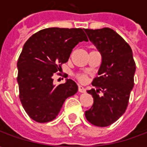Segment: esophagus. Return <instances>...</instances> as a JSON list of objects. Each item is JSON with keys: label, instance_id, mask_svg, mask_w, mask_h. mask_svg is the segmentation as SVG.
I'll list each match as a JSON object with an SVG mask.
<instances>
[{"label": "esophagus", "instance_id": "esophagus-1", "mask_svg": "<svg viewBox=\"0 0 147 147\" xmlns=\"http://www.w3.org/2000/svg\"><path fill=\"white\" fill-rule=\"evenodd\" d=\"M78 90H79V92L80 93H85L86 92V89L83 87V86H79V87H78Z\"/></svg>", "mask_w": 147, "mask_h": 147}]
</instances>
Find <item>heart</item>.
I'll return each instance as SVG.
<instances>
[{"mask_svg": "<svg viewBox=\"0 0 147 147\" xmlns=\"http://www.w3.org/2000/svg\"><path fill=\"white\" fill-rule=\"evenodd\" d=\"M76 77L80 83H85L87 80V76L86 74H76Z\"/></svg>", "mask_w": 147, "mask_h": 147, "instance_id": "heart-1", "label": "heart"}]
</instances>
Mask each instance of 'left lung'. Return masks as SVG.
I'll list each match as a JSON object with an SVG mask.
<instances>
[{"label":"left lung","instance_id":"obj_1","mask_svg":"<svg viewBox=\"0 0 147 147\" xmlns=\"http://www.w3.org/2000/svg\"><path fill=\"white\" fill-rule=\"evenodd\" d=\"M84 30L102 59L98 76L92 82L96 90H87L94 98V104L85 116L94 126L107 127L126 111L134 86L136 63L130 45L113 29ZM100 91L102 96H99Z\"/></svg>","mask_w":147,"mask_h":147}]
</instances>
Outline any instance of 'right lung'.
<instances>
[{
  "instance_id": "add662e5",
  "label": "right lung",
  "mask_w": 147,
  "mask_h": 147,
  "mask_svg": "<svg viewBox=\"0 0 147 147\" xmlns=\"http://www.w3.org/2000/svg\"><path fill=\"white\" fill-rule=\"evenodd\" d=\"M83 41L88 39L81 28L51 27L34 34L24 44L17 62L20 99L34 121L54 120L66 98L78 91L77 84L71 80L56 86L53 76Z\"/></svg>"
}]
</instances>
